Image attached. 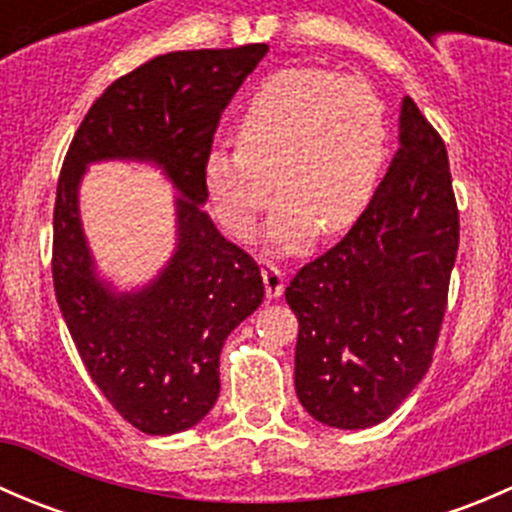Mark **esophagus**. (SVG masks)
<instances>
[{
	"label": "esophagus",
	"instance_id": "obj_1",
	"mask_svg": "<svg viewBox=\"0 0 512 512\" xmlns=\"http://www.w3.org/2000/svg\"><path fill=\"white\" fill-rule=\"evenodd\" d=\"M262 282H265L267 299H277L285 292V275L277 265H265L262 267Z\"/></svg>",
	"mask_w": 512,
	"mask_h": 512
}]
</instances>
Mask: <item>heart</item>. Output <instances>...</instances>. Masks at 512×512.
Wrapping results in <instances>:
<instances>
[{
  "label": "heart",
  "mask_w": 512,
  "mask_h": 512,
  "mask_svg": "<svg viewBox=\"0 0 512 512\" xmlns=\"http://www.w3.org/2000/svg\"><path fill=\"white\" fill-rule=\"evenodd\" d=\"M237 141L205 160L220 223L250 240L277 180L282 200L267 235L277 252H299L317 230H347L369 205L386 153L384 103L356 76L285 69L245 103Z\"/></svg>",
  "instance_id": "1"
}]
</instances>
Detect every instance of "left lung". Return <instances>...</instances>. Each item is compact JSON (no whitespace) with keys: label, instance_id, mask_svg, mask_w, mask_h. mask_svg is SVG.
Wrapping results in <instances>:
<instances>
[{"label":"left lung","instance_id":"left-lung-1","mask_svg":"<svg viewBox=\"0 0 512 512\" xmlns=\"http://www.w3.org/2000/svg\"><path fill=\"white\" fill-rule=\"evenodd\" d=\"M446 143L409 96L399 151L352 230L285 289L299 322L294 389L334 428L389 418L428 371L458 252Z\"/></svg>","mask_w":512,"mask_h":512}]
</instances>
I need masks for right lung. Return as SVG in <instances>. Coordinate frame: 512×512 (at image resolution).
<instances>
[{"mask_svg": "<svg viewBox=\"0 0 512 512\" xmlns=\"http://www.w3.org/2000/svg\"><path fill=\"white\" fill-rule=\"evenodd\" d=\"M267 44L170 51L113 81L81 121L56 185L54 292L86 371L108 404L151 436L185 431L220 394L227 334L265 297L257 262L203 210L205 160L227 103ZM96 159H148L169 175L179 245L151 286L116 293L95 277L78 183Z\"/></svg>", "mask_w": 512, "mask_h": 512, "instance_id": "add662e5", "label": "right lung"}]
</instances>
